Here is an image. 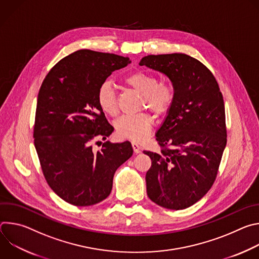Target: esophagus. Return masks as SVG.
<instances>
[{
	"label": "esophagus",
	"mask_w": 259,
	"mask_h": 259,
	"mask_svg": "<svg viewBox=\"0 0 259 259\" xmlns=\"http://www.w3.org/2000/svg\"><path fill=\"white\" fill-rule=\"evenodd\" d=\"M132 147H133V151L135 154H139L140 153V146L137 142H132Z\"/></svg>",
	"instance_id": "34e87169"
}]
</instances>
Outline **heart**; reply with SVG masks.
<instances>
[{"label":"heart","instance_id":"1","mask_svg":"<svg viewBox=\"0 0 259 259\" xmlns=\"http://www.w3.org/2000/svg\"><path fill=\"white\" fill-rule=\"evenodd\" d=\"M125 84L141 95L140 106L149 107L158 116L168 113L174 101V88L169 83H159V79L153 73L138 70L127 76ZM97 103L102 112L110 117H116L119 113L117 95L109 83H102L96 93ZM153 119L147 113L125 115L116 123V133L121 139L141 141L151 132Z\"/></svg>","mask_w":259,"mask_h":259}]
</instances>
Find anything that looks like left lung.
Segmentation results:
<instances>
[{
  "label": "left lung",
  "instance_id": "obj_1",
  "mask_svg": "<svg viewBox=\"0 0 259 259\" xmlns=\"http://www.w3.org/2000/svg\"><path fill=\"white\" fill-rule=\"evenodd\" d=\"M139 64L164 73L175 93L156 133L161 153L143 151L152 160L146 193L161 207L186 209L215 181L227 145L224 97L213 73L190 55H147Z\"/></svg>",
  "mask_w": 259,
  "mask_h": 259
}]
</instances>
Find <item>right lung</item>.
I'll return each instance as SVG.
<instances>
[{"label": "right lung", "mask_w": 259, "mask_h": 259, "mask_svg": "<svg viewBox=\"0 0 259 259\" xmlns=\"http://www.w3.org/2000/svg\"><path fill=\"white\" fill-rule=\"evenodd\" d=\"M128 57L78 50L58 61L44 79L33 126L34 147L43 174L53 192L75 206H91L106 199L116 170L133 154L129 141L104 142L114 127L100 109L96 93Z\"/></svg>", "instance_id": "1"}]
</instances>
